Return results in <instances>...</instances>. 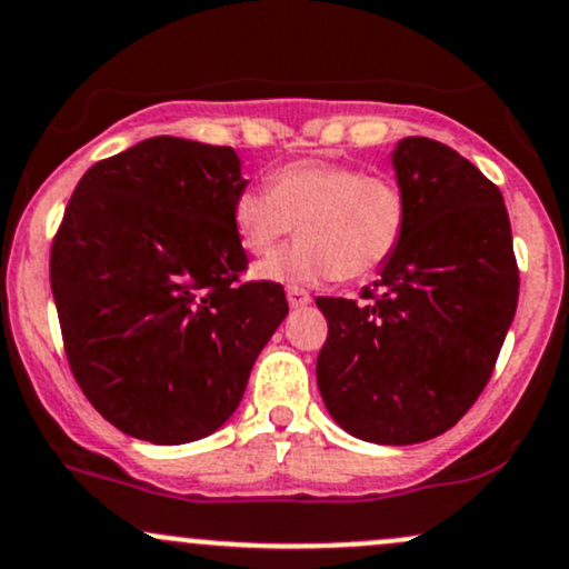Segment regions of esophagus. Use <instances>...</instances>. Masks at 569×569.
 I'll use <instances>...</instances> for the list:
<instances>
[{
  "label": "esophagus",
  "mask_w": 569,
  "mask_h": 569,
  "mask_svg": "<svg viewBox=\"0 0 569 569\" xmlns=\"http://www.w3.org/2000/svg\"><path fill=\"white\" fill-rule=\"evenodd\" d=\"M286 300H289L291 308H305V305H310V295L300 286H289L286 289Z\"/></svg>",
  "instance_id": "obj_1"
}]
</instances>
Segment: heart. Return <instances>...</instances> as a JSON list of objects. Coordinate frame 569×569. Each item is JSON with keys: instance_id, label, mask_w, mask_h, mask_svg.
Masks as SVG:
<instances>
[{"instance_id": "b5f03b06", "label": "heart", "mask_w": 569, "mask_h": 569, "mask_svg": "<svg viewBox=\"0 0 569 569\" xmlns=\"http://www.w3.org/2000/svg\"><path fill=\"white\" fill-rule=\"evenodd\" d=\"M231 223L239 244L253 256L272 253L300 223V242L256 267V278L362 280L400 248L409 201L390 177L332 160H295L274 171L269 188L239 190Z\"/></svg>"}]
</instances>
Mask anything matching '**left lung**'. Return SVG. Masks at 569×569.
<instances>
[{
	"instance_id": "left-lung-1",
	"label": "left lung",
	"mask_w": 569,
	"mask_h": 569,
	"mask_svg": "<svg viewBox=\"0 0 569 569\" xmlns=\"http://www.w3.org/2000/svg\"><path fill=\"white\" fill-rule=\"evenodd\" d=\"M409 201L400 248L362 300L319 297L316 381L346 433L417 445L450 430L486 390L518 308V264L499 188L447 143L392 152Z\"/></svg>"
}]
</instances>
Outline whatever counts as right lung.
<instances>
[{"label": "right lung", "instance_id": "1", "mask_svg": "<svg viewBox=\"0 0 569 569\" xmlns=\"http://www.w3.org/2000/svg\"><path fill=\"white\" fill-rule=\"evenodd\" d=\"M231 147L154 136L94 163L51 244L64 355L89 403L133 439L188 445L234 415L289 313L272 280L239 283Z\"/></svg>", "mask_w": 569, "mask_h": 569}]
</instances>
